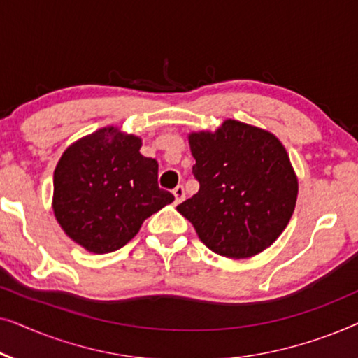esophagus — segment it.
Returning <instances> with one entry per match:
<instances>
[{
	"instance_id": "34e87169",
	"label": "esophagus",
	"mask_w": 358,
	"mask_h": 358,
	"mask_svg": "<svg viewBox=\"0 0 358 358\" xmlns=\"http://www.w3.org/2000/svg\"><path fill=\"white\" fill-rule=\"evenodd\" d=\"M173 194H174L176 203H180V202H182V200L185 199V192H184L182 185H178V187H176V189L173 190Z\"/></svg>"
}]
</instances>
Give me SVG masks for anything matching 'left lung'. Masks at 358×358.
<instances>
[{
	"instance_id": "left-lung-1",
	"label": "left lung",
	"mask_w": 358,
	"mask_h": 358,
	"mask_svg": "<svg viewBox=\"0 0 358 358\" xmlns=\"http://www.w3.org/2000/svg\"><path fill=\"white\" fill-rule=\"evenodd\" d=\"M200 189L178 205L200 241L220 256H256L290 222L298 180L277 136L238 120L189 135Z\"/></svg>"
}]
</instances>
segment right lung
Wrapping results in <instances>:
<instances>
[{
  "label": "right lung",
  "instance_id": "obj_1",
  "mask_svg": "<svg viewBox=\"0 0 358 358\" xmlns=\"http://www.w3.org/2000/svg\"><path fill=\"white\" fill-rule=\"evenodd\" d=\"M141 140L107 127L73 143L53 173V212L68 236L87 251L125 246L143 222L174 200L158 185V163Z\"/></svg>",
  "mask_w": 358,
  "mask_h": 358
}]
</instances>
